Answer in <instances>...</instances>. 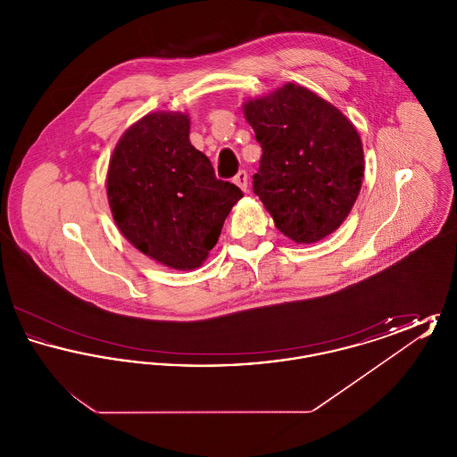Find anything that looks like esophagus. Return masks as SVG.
Returning a JSON list of instances; mask_svg holds the SVG:
<instances>
[{
  "instance_id": "esophagus-1",
  "label": "esophagus",
  "mask_w": 457,
  "mask_h": 457,
  "mask_svg": "<svg viewBox=\"0 0 457 457\" xmlns=\"http://www.w3.org/2000/svg\"><path fill=\"white\" fill-rule=\"evenodd\" d=\"M233 181L238 185L243 192H246V188H248V173H246V171H239V173L233 178Z\"/></svg>"
}]
</instances>
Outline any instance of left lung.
Wrapping results in <instances>:
<instances>
[{"label":"left lung","instance_id":"obj_1","mask_svg":"<svg viewBox=\"0 0 457 457\" xmlns=\"http://www.w3.org/2000/svg\"><path fill=\"white\" fill-rule=\"evenodd\" d=\"M243 112L261 142L253 192L284 237L310 245L348 218L365 173L360 133L310 88L286 84L246 99Z\"/></svg>","mask_w":457,"mask_h":457}]
</instances>
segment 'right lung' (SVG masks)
<instances>
[{"mask_svg":"<svg viewBox=\"0 0 457 457\" xmlns=\"http://www.w3.org/2000/svg\"><path fill=\"white\" fill-rule=\"evenodd\" d=\"M188 135L187 112H149L121 135L106 176L109 209L121 235L174 270L205 262L243 196L237 185L216 178Z\"/></svg>","mask_w":457,"mask_h":457,"instance_id":"1","label":"right lung"}]
</instances>
